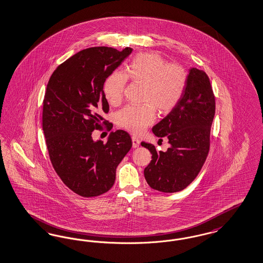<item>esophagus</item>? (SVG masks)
Returning a JSON list of instances; mask_svg holds the SVG:
<instances>
[{
    "mask_svg": "<svg viewBox=\"0 0 263 263\" xmlns=\"http://www.w3.org/2000/svg\"><path fill=\"white\" fill-rule=\"evenodd\" d=\"M132 143H133V147H138L140 146V140L137 137H132Z\"/></svg>",
    "mask_w": 263,
    "mask_h": 263,
    "instance_id": "1",
    "label": "esophagus"
}]
</instances>
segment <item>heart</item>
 <instances>
[{"label": "heart", "mask_w": 263, "mask_h": 263, "mask_svg": "<svg viewBox=\"0 0 263 263\" xmlns=\"http://www.w3.org/2000/svg\"><path fill=\"white\" fill-rule=\"evenodd\" d=\"M189 74L177 63H168L157 53H138L130 63L126 73L114 71L104 83V94L110 105L119 104L124 96L128 78L145 86V105H128L117 114V123L128 131L139 134L156 119V107L167 114L178 105L188 83Z\"/></svg>", "instance_id": "obj_1"}]
</instances>
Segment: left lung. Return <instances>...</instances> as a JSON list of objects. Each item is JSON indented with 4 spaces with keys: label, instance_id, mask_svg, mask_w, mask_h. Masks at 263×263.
<instances>
[{
    "label": "left lung",
    "instance_id": "obj_1",
    "mask_svg": "<svg viewBox=\"0 0 263 263\" xmlns=\"http://www.w3.org/2000/svg\"><path fill=\"white\" fill-rule=\"evenodd\" d=\"M215 114V97L205 72L190 70L184 95L167 116L153 127V132L168 139L166 152L142 142L152 154L144 175L152 189L175 193L187 188L200 173L210 147V129Z\"/></svg>",
    "mask_w": 263,
    "mask_h": 263
}]
</instances>
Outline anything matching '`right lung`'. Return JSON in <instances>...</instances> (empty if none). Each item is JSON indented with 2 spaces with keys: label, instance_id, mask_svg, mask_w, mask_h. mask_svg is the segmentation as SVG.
I'll return each mask as SVG.
<instances>
[{
  "label": "right lung",
  "instance_id": "obj_1",
  "mask_svg": "<svg viewBox=\"0 0 263 263\" xmlns=\"http://www.w3.org/2000/svg\"><path fill=\"white\" fill-rule=\"evenodd\" d=\"M131 52L129 47L85 49L61 63L47 85L42 127L50 160L64 185L84 198L111 189L116 167L132 147L124 130L112 132L105 144L92 138L94 130L112 128L103 117L109 110L103 87Z\"/></svg>",
  "mask_w": 263,
  "mask_h": 263
}]
</instances>
